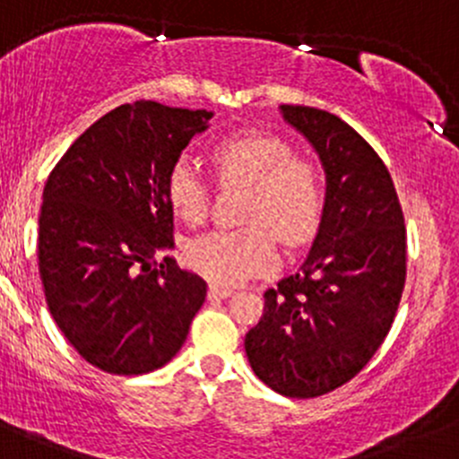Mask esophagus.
I'll list each match as a JSON object with an SVG mask.
<instances>
[{
	"instance_id": "obj_1",
	"label": "esophagus",
	"mask_w": 459,
	"mask_h": 459,
	"mask_svg": "<svg viewBox=\"0 0 459 459\" xmlns=\"http://www.w3.org/2000/svg\"><path fill=\"white\" fill-rule=\"evenodd\" d=\"M228 296H231L230 287L210 285V299H228Z\"/></svg>"
}]
</instances>
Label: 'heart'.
Wrapping results in <instances>:
<instances>
[{
    "mask_svg": "<svg viewBox=\"0 0 459 459\" xmlns=\"http://www.w3.org/2000/svg\"><path fill=\"white\" fill-rule=\"evenodd\" d=\"M216 178L245 187L243 230L210 231L187 247V263L216 285H240L276 263V238L307 243L325 212L323 174L311 160L294 157L287 141L272 134H238L212 152ZM165 195L186 223L205 221L210 190L190 157H178L165 177Z\"/></svg>",
    "mask_w": 459,
    "mask_h": 459,
    "instance_id": "b5f03b06",
    "label": "heart"
}]
</instances>
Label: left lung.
I'll return each mask as SVG.
<instances>
[{"label":"left lung","mask_w":459,"mask_h":459,"mask_svg":"<svg viewBox=\"0 0 459 459\" xmlns=\"http://www.w3.org/2000/svg\"><path fill=\"white\" fill-rule=\"evenodd\" d=\"M281 110L323 160L327 198L309 256L264 291L245 353L276 394L318 398L385 342L404 290L406 228L389 169L351 126L318 108Z\"/></svg>","instance_id":"obj_1"}]
</instances>
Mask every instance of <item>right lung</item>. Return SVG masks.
I'll return each instance as SVG.
<instances>
[{
	"label": "right lung",
	"mask_w": 459,
	"mask_h": 459,
	"mask_svg": "<svg viewBox=\"0 0 459 459\" xmlns=\"http://www.w3.org/2000/svg\"><path fill=\"white\" fill-rule=\"evenodd\" d=\"M212 112L134 101L65 150L44 187L39 276L56 327L90 365L150 373L177 356L207 282L169 256L165 177Z\"/></svg>",
	"instance_id": "add662e5"
}]
</instances>
